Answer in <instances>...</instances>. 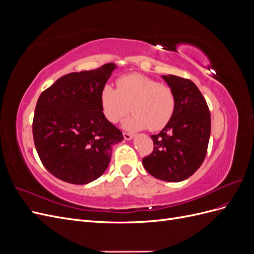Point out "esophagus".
I'll list each match as a JSON object with an SVG mask.
<instances>
[{"label":"esophagus","instance_id":"34e87169","mask_svg":"<svg viewBox=\"0 0 254 254\" xmlns=\"http://www.w3.org/2000/svg\"><path fill=\"white\" fill-rule=\"evenodd\" d=\"M123 135H124V139H125V140H127V141H129V140L133 139V135H132L131 133H127V132H124V133H123Z\"/></svg>","mask_w":254,"mask_h":254}]
</instances>
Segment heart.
Listing matches in <instances>:
<instances>
[{
	"mask_svg": "<svg viewBox=\"0 0 254 254\" xmlns=\"http://www.w3.org/2000/svg\"><path fill=\"white\" fill-rule=\"evenodd\" d=\"M101 105L105 118L117 124L129 112L133 115L124 122L128 130L152 131L162 129L173 118L176 107L174 91L159 81L141 74L120 77L117 89L106 84L101 92Z\"/></svg>",
	"mask_w": 254,
	"mask_h": 254,
	"instance_id": "heart-1",
	"label": "heart"
}]
</instances>
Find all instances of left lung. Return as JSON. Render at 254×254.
<instances>
[{
    "label": "left lung",
    "mask_w": 254,
    "mask_h": 254,
    "mask_svg": "<svg viewBox=\"0 0 254 254\" xmlns=\"http://www.w3.org/2000/svg\"><path fill=\"white\" fill-rule=\"evenodd\" d=\"M161 77L174 91L175 112L158 134L150 135L155 147L143 159V165L157 179L180 182L203 162L211 134V114L193 81L171 74Z\"/></svg>",
    "instance_id": "left-lung-1"
}]
</instances>
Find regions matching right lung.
<instances>
[{
    "label": "right lung",
    "mask_w": 254,
    "mask_h": 254,
    "mask_svg": "<svg viewBox=\"0 0 254 254\" xmlns=\"http://www.w3.org/2000/svg\"><path fill=\"white\" fill-rule=\"evenodd\" d=\"M117 68L107 64L66 74L43 91L37 102L33 135L42 164L56 178L87 184L108 167L122 131L105 118L101 92Z\"/></svg>",
    "instance_id": "obj_1"
}]
</instances>
